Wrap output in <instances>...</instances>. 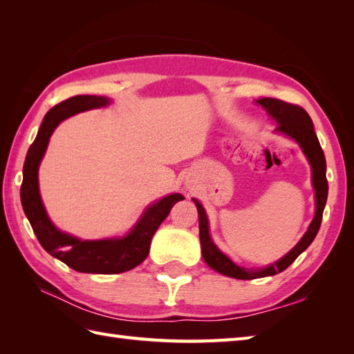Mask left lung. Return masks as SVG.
Returning <instances> with one entry per match:
<instances>
[{"label": "left lung", "mask_w": 354, "mask_h": 354, "mask_svg": "<svg viewBox=\"0 0 354 354\" xmlns=\"http://www.w3.org/2000/svg\"><path fill=\"white\" fill-rule=\"evenodd\" d=\"M257 103L261 104V106L272 115V118L277 120V132H283L288 135V137L295 140L298 145L301 146L307 160H309L312 165L313 189L317 192V194H315V196H317V213H315L310 227L306 231L303 239L299 240L298 245L293 248L289 254H286L281 260H278L275 265H270L265 269L246 270L234 265L227 255L217 250L208 234V219L205 209L196 199H194V204H196L199 213V237L202 245V257H204L205 263L212 269L217 270L219 274L237 278V280H254V278L275 275L278 272H283L284 269H288L292 263L297 260L298 255L306 251L313 242V239L317 237L322 221V212H324L328 194V183L326 178V156L321 149L317 133H315L313 123L309 114H307L301 106H298V104H292L277 99H269V97L257 100Z\"/></svg>", "instance_id": "obj_1"}]
</instances>
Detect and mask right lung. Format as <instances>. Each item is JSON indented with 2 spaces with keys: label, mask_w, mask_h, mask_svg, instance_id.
Wrapping results in <instances>:
<instances>
[{
  "label": "right lung",
  "mask_w": 354,
  "mask_h": 354,
  "mask_svg": "<svg viewBox=\"0 0 354 354\" xmlns=\"http://www.w3.org/2000/svg\"><path fill=\"white\" fill-rule=\"evenodd\" d=\"M108 102L106 97L100 95H74L53 106L44 117L36 140L28 149L24 170H22L24 175L21 185L22 208L39 243L45 251L64 261L66 266L86 274H120L138 266L147 257L150 240L158 227L169 216L171 207L184 199V196L176 193L149 207L140 222L123 239L79 240L55 228L45 213L39 196V187H37V167L47 149L48 140L56 126L66 117L86 109L104 106Z\"/></svg>",
  "instance_id": "add662e5"
}]
</instances>
